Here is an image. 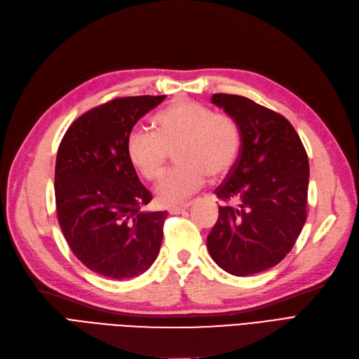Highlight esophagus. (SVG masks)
Instances as JSON below:
<instances>
[{
    "label": "esophagus",
    "instance_id": "1",
    "mask_svg": "<svg viewBox=\"0 0 359 359\" xmlns=\"http://www.w3.org/2000/svg\"><path fill=\"white\" fill-rule=\"evenodd\" d=\"M190 206H191V203L189 202V203L178 205V206H170L168 210H169V213H172V215H177V213H182L184 210H187Z\"/></svg>",
    "mask_w": 359,
    "mask_h": 359
}]
</instances>
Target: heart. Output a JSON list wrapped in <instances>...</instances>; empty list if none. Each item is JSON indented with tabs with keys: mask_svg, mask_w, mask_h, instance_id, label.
Returning <instances> with one entry per match:
<instances>
[{
	"mask_svg": "<svg viewBox=\"0 0 359 359\" xmlns=\"http://www.w3.org/2000/svg\"><path fill=\"white\" fill-rule=\"evenodd\" d=\"M154 133L137 128L126 141V153L138 174L147 181L162 175L169 151L180 165L156 185L162 205H177L203 187L208 174L226 175L238 159L241 131L234 118L210 107L180 100L162 110L153 122Z\"/></svg>",
	"mask_w": 359,
	"mask_h": 359,
	"instance_id": "b5f03b06",
	"label": "heart"
}]
</instances>
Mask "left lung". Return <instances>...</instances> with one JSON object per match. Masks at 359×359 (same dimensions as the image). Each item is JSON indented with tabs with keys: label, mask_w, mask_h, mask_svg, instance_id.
Masks as SVG:
<instances>
[{
	"label": "left lung",
	"mask_w": 359,
	"mask_h": 359,
	"mask_svg": "<svg viewBox=\"0 0 359 359\" xmlns=\"http://www.w3.org/2000/svg\"><path fill=\"white\" fill-rule=\"evenodd\" d=\"M212 103L234 118L241 150L215 194L236 206H219L208 236L212 259L237 277L276 266L306 221L309 162L292 123L280 113L233 94H213Z\"/></svg>",
	"instance_id": "8db88e82"
}]
</instances>
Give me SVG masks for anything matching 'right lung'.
<instances>
[{"label":"right lung","mask_w":359,"mask_h":359,"mask_svg":"<svg viewBox=\"0 0 359 359\" xmlns=\"http://www.w3.org/2000/svg\"><path fill=\"white\" fill-rule=\"evenodd\" d=\"M166 95L114 98L72 123L57 151V218L69 248L97 274L125 280L159 255L168 212H144L151 193L126 153L134 125Z\"/></svg>","instance_id":"add662e5"}]
</instances>
